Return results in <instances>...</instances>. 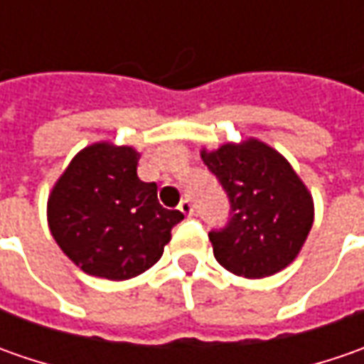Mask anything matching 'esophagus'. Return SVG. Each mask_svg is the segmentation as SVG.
I'll list each match as a JSON object with an SVG mask.
<instances>
[{"instance_id": "1", "label": "esophagus", "mask_w": 364, "mask_h": 364, "mask_svg": "<svg viewBox=\"0 0 364 364\" xmlns=\"http://www.w3.org/2000/svg\"><path fill=\"white\" fill-rule=\"evenodd\" d=\"M178 208H180V210H182L186 217H192V215H194V206H192V203H190L188 198H184V200L180 203V206H178Z\"/></svg>"}]
</instances>
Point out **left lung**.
<instances>
[{
    "label": "left lung",
    "instance_id": "obj_1",
    "mask_svg": "<svg viewBox=\"0 0 364 364\" xmlns=\"http://www.w3.org/2000/svg\"><path fill=\"white\" fill-rule=\"evenodd\" d=\"M200 158L231 200L229 225L208 232L218 263L247 279L286 269L314 225V198L291 164L255 137L203 147Z\"/></svg>",
    "mask_w": 364,
    "mask_h": 364
}]
</instances>
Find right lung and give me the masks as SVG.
Segmentation results:
<instances>
[{
	"instance_id": "obj_1",
	"label": "right lung",
	"mask_w": 364,
	"mask_h": 364,
	"mask_svg": "<svg viewBox=\"0 0 364 364\" xmlns=\"http://www.w3.org/2000/svg\"><path fill=\"white\" fill-rule=\"evenodd\" d=\"M139 158L132 146L95 141L50 190V232L64 255L92 277L123 282L147 272L184 218L158 203L154 182L137 178Z\"/></svg>"
}]
</instances>
